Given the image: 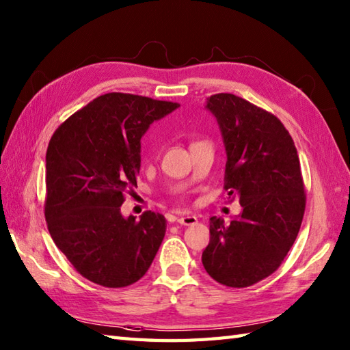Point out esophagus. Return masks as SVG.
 Returning a JSON list of instances; mask_svg holds the SVG:
<instances>
[{
  "label": "esophagus",
  "mask_w": 350,
  "mask_h": 350,
  "mask_svg": "<svg viewBox=\"0 0 350 350\" xmlns=\"http://www.w3.org/2000/svg\"><path fill=\"white\" fill-rule=\"evenodd\" d=\"M177 222L182 226H194L197 217H194V215H180V217H177Z\"/></svg>",
  "instance_id": "1"
}]
</instances>
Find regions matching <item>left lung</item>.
<instances>
[{"label": "left lung", "instance_id": "1", "mask_svg": "<svg viewBox=\"0 0 350 350\" xmlns=\"http://www.w3.org/2000/svg\"><path fill=\"white\" fill-rule=\"evenodd\" d=\"M227 162L224 189L242 206L230 224L211 218L206 272L227 287H248L278 269L299 233L306 211L298 152L278 117L232 93L207 99Z\"/></svg>", "mask_w": 350, "mask_h": 350}]
</instances>
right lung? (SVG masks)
<instances>
[{
    "instance_id": "1",
    "label": "right lung",
    "mask_w": 350,
    "mask_h": 350,
    "mask_svg": "<svg viewBox=\"0 0 350 350\" xmlns=\"http://www.w3.org/2000/svg\"><path fill=\"white\" fill-rule=\"evenodd\" d=\"M176 102L107 93L58 126L46 150L44 219L72 266L96 284L137 282L158 252L167 221L147 211L123 218L124 194L137 187L141 143Z\"/></svg>"
}]
</instances>
